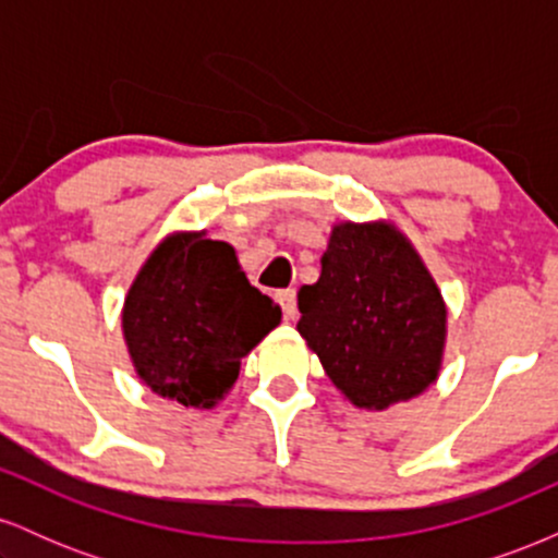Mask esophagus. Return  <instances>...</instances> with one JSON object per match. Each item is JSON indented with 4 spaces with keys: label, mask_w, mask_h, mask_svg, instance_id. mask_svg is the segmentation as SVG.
<instances>
[{
    "label": "esophagus",
    "mask_w": 558,
    "mask_h": 558,
    "mask_svg": "<svg viewBox=\"0 0 558 558\" xmlns=\"http://www.w3.org/2000/svg\"><path fill=\"white\" fill-rule=\"evenodd\" d=\"M278 301H280V306H283L286 319L296 317V291H293V288H288V291H280Z\"/></svg>",
    "instance_id": "obj_1"
}]
</instances>
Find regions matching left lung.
<instances>
[{
	"mask_svg": "<svg viewBox=\"0 0 558 558\" xmlns=\"http://www.w3.org/2000/svg\"><path fill=\"white\" fill-rule=\"evenodd\" d=\"M296 330L354 407L383 412L438 380L446 301L393 222H338L323 272L299 291Z\"/></svg>",
	"mask_w": 558,
	"mask_h": 558,
	"instance_id": "left-lung-1",
	"label": "left lung"
}]
</instances>
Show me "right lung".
<instances>
[{
  "mask_svg": "<svg viewBox=\"0 0 558 558\" xmlns=\"http://www.w3.org/2000/svg\"><path fill=\"white\" fill-rule=\"evenodd\" d=\"M280 323V306L241 270L235 248L204 230L170 233L128 288L123 338L151 393L213 409L241 360Z\"/></svg>",
  "mask_w": 558,
  "mask_h": 558,
  "instance_id": "obj_1",
  "label": "right lung"
}]
</instances>
